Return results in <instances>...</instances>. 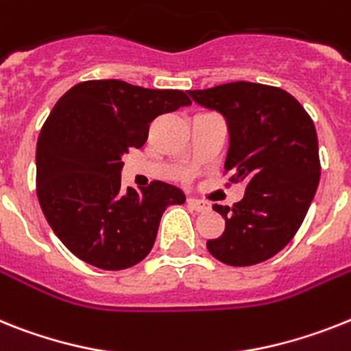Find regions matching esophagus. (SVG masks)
Listing matches in <instances>:
<instances>
[{
  "mask_svg": "<svg viewBox=\"0 0 351 351\" xmlns=\"http://www.w3.org/2000/svg\"><path fill=\"white\" fill-rule=\"evenodd\" d=\"M187 203H189L194 210H198V212H205V210H208V208H210V205H208L207 202H203V199L189 198V199H187Z\"/></svg>",
  "mask_w": 351,
  "mask_h": 351,
  "instance_id": "esophagus-1",
  "label": "esophagus"
}]
</instances>
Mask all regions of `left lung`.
<instances>
[{
    "label": "left lung",
    "mask_w": 351,
    "mask_h": 351,
    "mask_svg": "<svg viewBox=\"0 0 351 351\" xmlns=\"http://www.w3.org/2000/svg\"><path fill=\"white\" fill-rule=\"evenodd\" d=\"M189 96L226 119L225 173L232 184H246L232 208L214 205L225 232L207 241L208 252L228 266L267 261L293 239L316 194L321 166L314 123L298 99L271 85L232 82Z\"/></svg>",
    "instance_id": "left-lung-1"
}]
</instances>
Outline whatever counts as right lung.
I'll return each instance as SVG.
<instances>
[{"instance_id":"1","label":"right lung","mask_w":351,"mask_h":351,"mask_svg":"<svg viewBox=\"0 0 351 351\" xmlns=\"http://www.w3.org/2000/svg\"><path fill=\"white\" fill-rule=\"evenodd\" d=\"M185 105L184 90L89 80L53 107L37 141V198L51 230L80 261L119 271L152 252L162 214L185 194L158 180L125 191L121 158L146 143L155 117Z\"/></svg>"}]
</instances>
